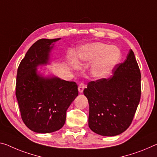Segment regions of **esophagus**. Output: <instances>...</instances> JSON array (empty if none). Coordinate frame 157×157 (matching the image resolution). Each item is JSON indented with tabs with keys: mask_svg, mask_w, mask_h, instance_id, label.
<instances>
[{
	"mask_svg": "<svg viewBox=\"0 0 157 157\" xmlns=\"http://www.w3.org/2000/svg\"><path fill=\"white\" fill-rule=\"evenodd\" d=\"M84 88H85V84H84L83 83H81L80 84L78 85V91L79 93H82L84 90Z\"/></svg>",
	"mask_w": 157,
	"mask_h": 157,
	"instance_id": "1",
	"label": "esophagus"
}]
</instances>
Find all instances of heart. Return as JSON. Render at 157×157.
<instances>
[{"mask_svg":"<svg viewBox=\"0 0 157 157\" xmlns=\"http://www.w3.org/2000/svg\"><path fill=\"white\" fill-rule=\"evenodd\" d=\"M81 62L90 64L91 73L98 78L108 75L118 64L122 58V52L117 46H112L104 43H93L88 44L81 50Z\"/></svg>","mask_w":157,"mask_h":157,"instance_id":"b5f03b06","label":"heart"}]
</instances>
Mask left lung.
Listing matches in <instances>:
<instances>
[{"label":"left lung","mask_w":157,"mask_h":157,"mask_svg":"<svg viewBox=\"0 0 157 157\" xmlns=\"http://www.w3.org/2000/svg\"><path fill=\"white\" fill-rule=\"evenodd\" d=\"M108 78L90 81L83 93L89 103V128L103 136H115L130 126L141 96V74L131 49Z\"/></svg>","instance_id":"1"}]
</instances>
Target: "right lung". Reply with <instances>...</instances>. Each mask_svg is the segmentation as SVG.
<instances>
[{
	"label": "right lung",
	"instance_id": "add662e5",
	"mask_svg": "<svg viewBox=\"0 0 157 157\" xmlns=\"http://www.w3.org/2000/svg\"><path fill=\"white\" fill-rule=\"evenodd\" d=\"M60 38H42L33 43L17 69L15 95L21 119L29 128L39 133L58 131L66 121L67 110L78 95L74 81L57 77L44 78L37 67L46 64L52 43Z\"/></svg>",
	"mask_w": 157,
	"mask_h": 157
}]
</instances>
